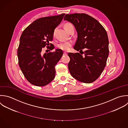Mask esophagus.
I'll return each instance as SVG.
<instances>
[{"label":"esophagus","mask_w":128,"mask_h":128,"mask_svg":"<svg viewBox=\"0 0 128 128\" xmlns=\"http://www.w3.org/2000/svg\"><path fill=\"white\" fill-rule=\"evenodd\" d=\"M63 55H67V53L66 52H64Z\"/></svg>","instance_id":"34e87169"}]
</instances>
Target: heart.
Masks as SVG:
<instances>
[{
  "label": "heart",
  "instance_id": "obj_1",
  "mask_svg": "<svg viewBox=\"0 0 128 128\" xmlns=\"http://www.w3.org/2000/svg\"><path fill=\"white\" fill-rule=\"evenodd\" d=\"M72 25L70 23H66L65 24V28H66V27H67L68 26H70ZM56 29H55L53 32V36H55V33H56ZM73 45V42L72 41H66V42H60L59 43V44H57V47L60 49H61L62 50H64V51H68L71 47Z\"/></svg>",
  "mask_w": 128,
  "mask_h": 128
}]
</instances>
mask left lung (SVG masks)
<instances>
[{
  "mask_svg": "<svg viewBox=\"0 0 128 128\" xmlns=\"http://www.w3.org/2000/svg\"><path fill=\"white\" fill-rule=\"evenodd\" d=\"M64 20L74 25L78 37L74 49L82 52L68 54L70 73L80 82L92 83L99 77L106 65L109 53L107 32L98 20L85 13L66 14ZM84 48L86 50L84 52Z\"/></svg>",
  "mask_w": 128,
  "mask_h": 128,
  "instance_id": "8db88e82",
  "label": "left lung"
}]
</instances>
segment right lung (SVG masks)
Wrapping results in <instances>:
<instances>
[{"mask_svg": "<svg viewBox=\"0 0 128 128\" xmlns=\"http://www.w3.org/2000/svg\"><path fill=\"white\" fill-rule=\"evenodd\" d=\"M64 15L37 19L27 27L21 35L17 50L18 64L25 78L32 85L44 86L55 78V66L63 52L57 49L43 54L42 50L45 46L50 50L54 48L49 42L53 40L54 30Z\"/></svg>", "mask_w": 128, "mask_h": 128, "instance_id": "add662e5", "label": "right lung"}]
</instances>
